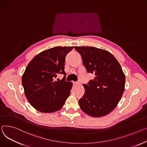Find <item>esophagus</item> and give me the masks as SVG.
<instances>
[{
    "mask_svg": "<svg viewBox=\"0 0 147 147\" xmlns=\"http://www.w3.org/2000/svg\"><path fill=\"white\" fill-rule=\"evenodd\" d=\"M73 84L74 85H76V84H79V83H78V82H73Z\"/></svg>",
    "mask_w": 147,
    "mask_h": 147,
    "instance_id": "34e87169",
    "label": "esophagus"
}]
</instances>
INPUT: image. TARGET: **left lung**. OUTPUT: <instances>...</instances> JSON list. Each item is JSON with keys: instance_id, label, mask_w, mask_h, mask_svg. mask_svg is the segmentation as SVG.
Masks as SVG:
<instances>
[{"instance_id": "obj_1", "label": "left lung", "mask_w": 147, "mask_h": 147, "mask_svg": "<svg viewBox=\"0 0 147 147\" xmlns=\"http://www.w3.org/2000/svg\"><path fill=\"white\" fill-rule=\"evenodd\" d=\"M74 48L80 54L87 71L96 76L83 84L85 92L79 105L91 117L106 115L116 107L123 94L125 77L121 67L108 51L88 46Z\"/></svg>"}]
</instances>
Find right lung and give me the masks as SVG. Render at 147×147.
I'll list each match as a JSON object with an SVG mask.
<instances>
[{
	"label": "right lung",
	"mask_w": 147,
	"mask_h": 147,
	"mask_svg": "<svg viewBox=\"0 0 147 147\" xmlns=\"http://www.w3.org/2000/svg\"><path fill=\"white\" fill-rule=\"evenodd\" d=\"M74 46H57L46 50L29 63L22 76L24 94L32 106L42 113H53L62 108L70 96L72 83L65 81V59ZM59 74L62 80H56Z\"/></svg>",
	"instance_id": "obj_1"
}]
</instances>
